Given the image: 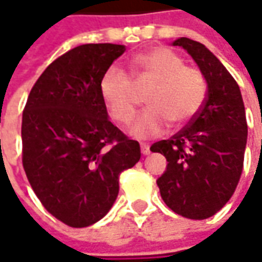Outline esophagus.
Instances as JSON below:
<instances>
[{
  "instance_id": "34e87169",
  "label": "esophagus",
  "mask_w": 262,
  "mask_h": 262,
  "mask_svg": "<svg viewBox=\"0 0 262 262\" xmlns=\"http://www.w3.org/2000/svg\"><path fill=\"white\" fill-rule=\"evenodd\" d=\"M140 152H142V155H145V156L150 154L149 145H147V143H140Z\"/></svg>"
}]
</instances>
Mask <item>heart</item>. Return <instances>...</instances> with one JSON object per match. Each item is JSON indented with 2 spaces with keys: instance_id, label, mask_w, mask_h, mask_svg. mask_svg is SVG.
Instances as JSON below:
<instances>
[{
  "instance_id": "b5f03b06",
  "label": "heart",
  "mask_w": 262,
  "mask_h": 262,
  "mask_svg": "<svg viewBox=\"0 0 262 262\" xmlns=\"http://www.w3.org/2000/svg\"><path fill=\"white\" fill-rule=\"evenodd\" d=\"M145 84H152L145 99L149 107L129 126L136 138L156 136L169 122L175 126L191 122L205 101L206 80L202 71L186 66L175 51L155 47L132 58L130 74L115 66L103 74L100 92L115 122L127 123L133 117L139 103L135 86Z\"/></svg>"
}]
</instances>
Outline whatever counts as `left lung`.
Listing matches in <instances>:
<instances>
[{
    "label": "left lung",
    "instance_id": "1",
    "mask_svg": "<svg viewBox=\"0 0 262 262\" xmlns=\"http://www.w3.org/2000/svg\"><path fill=\"white\" fill-rule=\"evenodd\" d=\"M173 46L183 47L196 61L208 92L189 123L150 146L168 161L156 183L173 212L206 220L228 202L243 173L248 133L245 108L235 79L204 44L182 37Z\"/></svg>",
    "mask_w": 262,
    "mask_h": 262
}]
</instances>
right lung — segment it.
Segmentation results:
<instances>
[{
	"label": "right lung",
	"mask_w": 262,
	"mask_h": 262,
	"mask_svg": "<svg viewBox=\"0 0 262 262\" xmlns=\"http://www.w3.org/2000/svg\"><path fill=\"white\" fill-rule=\"evenodd\" d=\"M124 53L119 44H83L35 81L23 112V166L42 206L73 228L101 220L119 193V176L140 146L108 120L100 81Z\"/></svg>",
	"instance_id": "add662e5"
}]
</instances>
